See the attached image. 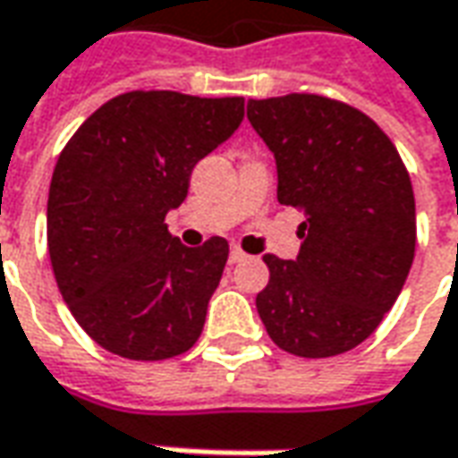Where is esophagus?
<instances>
[{"mask_svg":"<svg viewBox=\"0 0 458 458\" xmlns=\"http://www.w3.org/2000/svg\"><path fill=\"white\" fill-rule=\"evenodd\" d=\"M247 259V254L239 250V247H232L229 250V265H239V262H244Z\"/></svg>","mask_w":458,"mask_h":458,"instance_id":"1","label":"esophagus"}]
</instances>
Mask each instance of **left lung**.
Returning <instances> with one entry per match:
<instances>
[{"mask_svg": "<svg viewBox=\"0 0 458 458\" xmlns=\"http://www.w3.org/2000/svg\"><path fill=\"white\" fill-rule=\"evenodd\" d=\"M247 118L275 153L277 201L300 208L297 259L265 254L257 312L282 351H352L394 308L416 251V201L391 138L322 95L250 100Z\"/></svg>", "mask_w": 458, "mask_h": 458, "instance_id": "8db88e82", "label": "left lung"}]
</instances>
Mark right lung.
<instances>
[{"instance_id":"add662e5","label":"right lung","mask_w":458,"mask_h":458,"mask_svg":"<svg viewBox=\"0 0 458 458\" xmlns=\"http://www.w3.org/2000/svg\"><path fill=\"white\" fill-rule=\"evenodd\" d=\"M242 118L244 98L133 90L98 107L60 153L47 199L52 272L100 348L165 360L199 340L229 244L186 247L164 219Z\"/></svg>"}]
</instances>
